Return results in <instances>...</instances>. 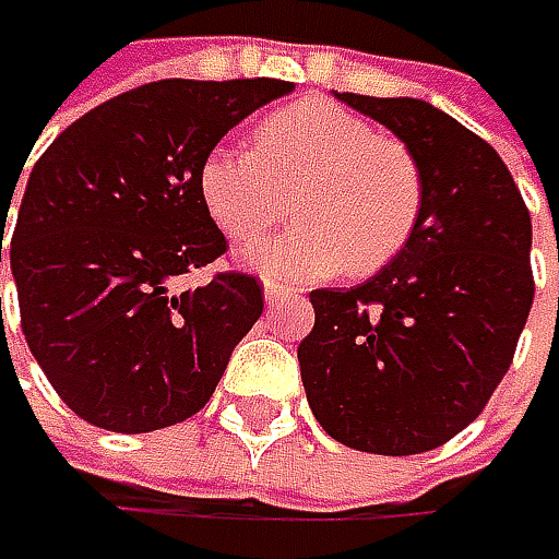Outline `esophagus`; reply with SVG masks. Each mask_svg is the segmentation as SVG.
Masks as SVG:
<instances>
[{"label":"esophagus","instance_id":"34e87169","mask_svg":"<svg viewBox=\"0 0 559 559\" xmlns=\"http://www.w3.org/2000/svg\"><path fill=\"white\" fill-rule=\"evenodd\" d=\"M264 298H267V305H283V301H289V298H298V289H292V286H283V283L270 280L267 286H264Z\"/></svg>","mask_w":559,"mask_h":559}]
</instances>
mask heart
Listing matches in <instances>:
<instances>
[{
    "mask_svg": "<svg viewBox=\"0 0 559 559\" xmlns=\"http://www.w3.org/2000/svg\"><path fill=\"white\" fill-rule=\"evenodd\" d=\"M211 221L258 242L292 214L301 224L246 261L273 280L367 276L395 261L423 214L426 183L414 148L326 98H301L254 127V152L214 145L199 167Z\"/></svg>",
    "mask_w": 559,
    "mask_h": 559,
    "instance_id": "heart-1",
    "label": "heart"
}]
</instances>
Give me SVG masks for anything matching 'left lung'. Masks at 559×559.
I'll list each match as a JSON object with an SVG mask.
<instances>
[{
    "label": "left lung",
    "mask_w": 559,
    "mask_h": 559,
    "mask_svg": "<svg viewBox=\"0 0 559 559\" xmlns=\"http://www.w3.org/2000/svg\"><path fill=\"white\" fill-rule=\"evenodd\" d=\"M338 98L414 148L426 199L395 261L311 292L301 382L335 441L407 457L466 429L510 370L535 298L532 217L501 155L429 102Z\"/></svg>",
    "instance_id": "8db88e82"
}]
</instances>
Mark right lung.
Listing matches in <instances>:
<instances>
[{"instance_id":"add662e5","label":"right lung","mask_w":559,"mask_h":559,"mask_svg":"<svg viewBox=\"0 0 559 559\" xmlns=\"http://www.w3.org/2000/svg\"><path fill=\"white\" fill-rule=\"evenodd\" d=\"M292 90L270 76L145 83L86 111L33 164L11 273L24 338L76 417L140 436L211 401L264 311V286L221 270L174 289L229 248L199 195V167L239 120Z\"/></svg>"}]
</instances>
